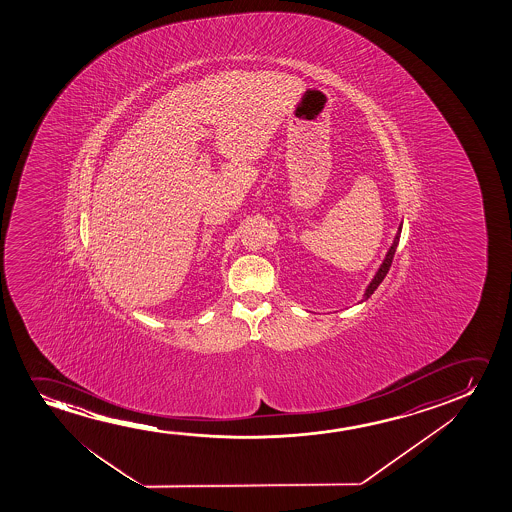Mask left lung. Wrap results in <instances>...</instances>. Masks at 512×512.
<instances>
[{
	"instance_id": "8db88e82",
	"label": "left lung",
	"mask_w": 512,
	"mask_h": 512,
	"mask_svg": "<svg viewBox=\"0 0 512 512\" xmlns=\"http://www.w3.org/2000/svg\"><path fill=\"white\" fill-rule=\"evenodd\" d=\"M400 232H402V222L399 225V231L395 234V238H393L392 246H390V250L386 252L385 259L381 262V266H379L378 271L374 274V278H372L371 283L367 285L365 288L364 297H362V301L364 302L374 294V290L381 285V281L385 280L386 274L390 271V266H392L393 255H395V250H397V246H399Z\"/></svg>"
}]
</instances>
